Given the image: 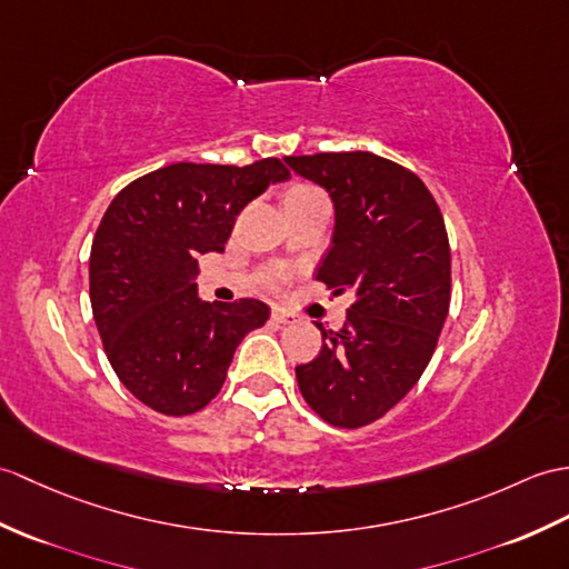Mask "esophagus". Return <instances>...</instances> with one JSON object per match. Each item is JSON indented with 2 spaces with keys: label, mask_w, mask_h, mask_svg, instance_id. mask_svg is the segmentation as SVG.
<instances>
[{
  "label": "esophagus",
  "mask_w": 569,
  "mask_h": 569,
  "mask_svg": "<svg viewBox=\"0 0 569 569\" xmlns=\"http://www.w3.org/2000/svg\"><path fill=\"white\" fill-rule=\"evenodd\" d=\"M273 322L279 325H296L298 322V315L290 312V310H283V308H273Z\"/></svg>",
  "instance_id": "34e87169"
}]
</instances>
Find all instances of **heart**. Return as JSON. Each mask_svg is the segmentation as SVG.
<instances>
[{"label": "heart", "mask_w": 569, "mask_h": 569, "mask_svg": "<svg viewBox=\"0 0 569 569\" xmlns=\"http://www.w3.org/2000/svg\"><path fill=\"white\" fill-rule=\"evenodd\" d=\"M310 193H320V191L312 189V187H296L293 191L288 193V198H290V196H310Z\"/></svg>", "instance_id": "1"}]
</instances>
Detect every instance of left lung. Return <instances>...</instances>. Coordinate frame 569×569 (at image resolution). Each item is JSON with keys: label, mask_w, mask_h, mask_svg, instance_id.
<instances>
[{"label": "left lung", "mask_w": 569, "mask_h": 569, "mask_svg": "<svg viewBox=\"0 0 569 569\" xmlns=\"http://www.w3.org/2000/svg\"><path fill=\"white\" fill-rule=\"evenodd\" d=\"M335 203L317 281L356 296L339 332L296 366L302 398L327 425H371L415 388L451 302V249L439 206L415 171L373 152L283 157Z\"/></svg>", "instance_id": "1"}]
</instances>
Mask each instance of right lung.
Listing matches in <instances>:
<instances>
[{
  "instance_id": "obj_1",
  "label": "right lung",
  "mask_w": 569,
  "mask_h": 569,
  "mask_svg": "<svg viewBox=\"0 0 569 569\" xmlns=\"http://www.w3.org/2000/svg\"><path fill=\"white\" fill-rule=\"evenodd\" d=\"M288 177L276 157L177 162L128 183L106 208L89 254L91 312L118 380L154 412L203 409L240 341L269 320L254 298H198V257L222 252L240 210Z\"/></svg>"
}]
</instances>
